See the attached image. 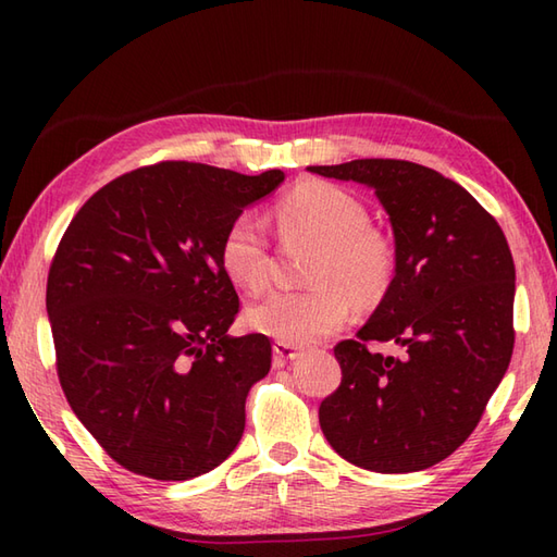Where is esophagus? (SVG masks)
Wrapping results in <instances>:
<instances>
[{
    "label": "esophagus",
    "instance_id": "esophagus-1",
    "mask_svg": "<svg viewBox=\"0 0 557 557\" xmlns=\"http://www.w3.org/2000/svg\"><path fill=\"white\" fill-rule=\"evenodd\" d=\"M272 354H275V366H287L289 361L299 359L304 351L301 347L287 345V342H275V345H272Z\"/></svg>",
    "mask_w": 557,
    "mask_h": 557
}]
</instances>
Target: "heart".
<instances>
[{
	"label": "heart",
	"instance_id": "1",
	"mask_svg": "<svg viewBox=\"0 0 557 557\" xmlns=\"http://www.w3.org/2000/svg\"><path fill=\"white\" fill-rule=\"evenodd\" d=\"M285 234H311L323 242L313 260V287L280 289L253 304L246 321L287 345H311L349 321L354 301H381L395 275V248L369 224V210L345 188L306 182L275 208ZM270 236L260 215L244 210L220 242V265L236 287L260 292L270 282Z\"/></svg>",
	"mask_w": 557,
	"mask_h": 557
}]
</instances>
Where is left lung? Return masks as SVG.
I'll return each instance as SVG.
<instances>
[{"instance_id":"1","label":"left lung","mask_w":557,"mask_h":557,"mask_svg":"<svg viewBox=\"0 0 557 557\" xmlns=\"http://www.w3.org/2000/svg\"><path fill=\"white\" fill-rule=\"evenodd\" d=\"M309 170L371 186L395 234L387 294L357 337L335 347L342 383L321 401V429L361 469H429L476 429L510 366V246L467 188L423 164L371 158ZM369 341H395L406 354L373 355Z\"/></svg>"}]
</instances>
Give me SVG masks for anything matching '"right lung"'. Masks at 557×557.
<instances>
[{
    "label": "right lung",
    "mask_w": 557,
    "mask_h": 557,
    "mask_svg": "<svg viewBox=\"0 0 557 557\" xmlns=\"http://www.w3.org/2000/svg\"><path fill=\"white\" fill-rule=\"evenodd\" d=\"M285 172L158 162L116 176L71 220L47 275L69 407L138 476L208 474L239 445L270 339L230 337L239 297L220 242Z\"/></svg>",
    "instance_id": "add662e5"
}]
</instances>
